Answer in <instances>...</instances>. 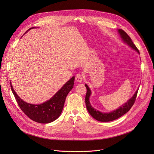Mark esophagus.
<instances>
[{
    "label": "esophagus",
    "mask_w": 154,
    "mask_h": 154,
    "mask_svg": "<svg viewBox=\"0 0 154 154\" xmlns=\"http://www.w3.org/2000/svg\"><path fill=\"white\" fill-rule=\"evenodd\" d=\"M83 79H84L83 75L82 74H80V73H78V74H76V75H75V80H76L77 82H82Z\"/></svg>",
    "instance_id": "obj_1"
}]
</instances>
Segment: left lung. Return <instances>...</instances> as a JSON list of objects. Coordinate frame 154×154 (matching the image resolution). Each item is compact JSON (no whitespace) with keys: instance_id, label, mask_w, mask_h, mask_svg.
Returning <instances> with one entry per match:
<instances>
[{"instance_id":"8db88e82","label":"left lung","mask_w":154,"mask_h":154,"mask_svg":"<svg viewBox=\"0 0 154 154\" xmlns=\"http://www.w3.org/2000/svg\"><path fill=\"white\" fill-rule=\"evenodd\" d=\"M118 32L123 41L140 54L138 48H137V47L133 43L131 38L127 35L126 32L122 29H119ZM85 85L87 88V94L85 95V105L87 109L93 118H94L97 120L100 121V122H110V121L114 120L126 114L134 104L137 97V92H138V90H137L134 95L126 103H125L122 106L115 110L114 111H112L109 113H103L97 110L92 107L89 101V97L91 94V91L87 84H85Z\"/></svg>"}]
</instances>
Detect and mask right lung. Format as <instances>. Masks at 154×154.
Returning <instances> with one entry per match:
<instances>
[{"instance_id":"obj_1","label":"right lung","mask_w":154,"mask_h":154,"mask_svg":"<svg viewBox=\"0 0 154 154\" xmlns=\"http://www.w3.org/2000/svg\"><path fill=\"white\" fill-rule=\"evenodd\" d=\"M74 80L75 77H72L49 100L38 105L24 102L15 93L11 84V87L16 101L24 114L36 122L47 124L53 122L60 116L66 97L74 87Z\"/></svg>"}]
</instances>
